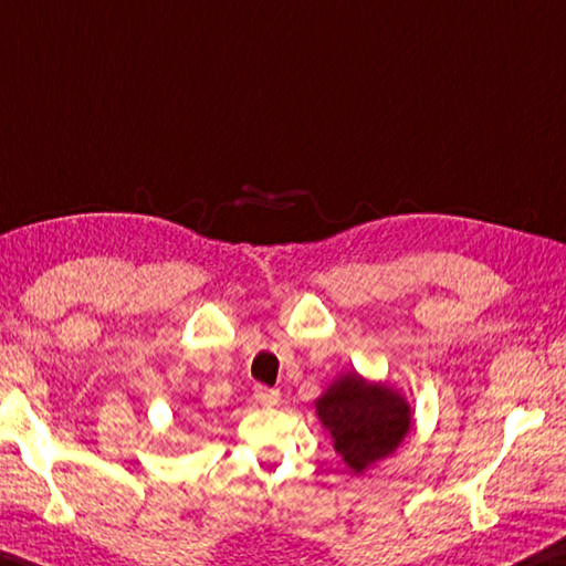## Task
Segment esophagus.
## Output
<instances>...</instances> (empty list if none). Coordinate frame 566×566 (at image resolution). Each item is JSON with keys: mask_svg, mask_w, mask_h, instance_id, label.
Segmentation results:
<instances>
[{"mask_svg": "<svg viewBox=\"0 0 566 566\" xmlns=\"http://www.w3.org/2000/svg\"><path fill=\"white\" fill-rule=\"evenodd\" d=\"M254 398L260 400L262 406H274L280 400V390L266 388V386H254Z\"/></svg>", "mask_w": 566, "mask_h": 566, "instance_id": "obj_1", "label": "esophagus"}]
</instances>
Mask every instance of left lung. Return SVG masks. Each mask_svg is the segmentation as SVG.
Segmentation results:
<instances>
[{
    "instance_id": "left-lung-1",
    "label": "left lung",
    "mask_w": 566,
    "mask_h": 566,
    "mask_svg": "<svg viewBox=\"0 0 566 566\" xmlns=\"http://www.w3.org/2000/svg\"><path fill=\"white\" fill-rule=\"evenodd\" d=\"M316 413L334 450L356 472L394 453L410 430V408L396 390L346 374L316 400Z\"/></svg>"
}]
</instances>
